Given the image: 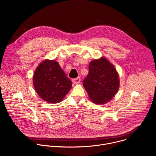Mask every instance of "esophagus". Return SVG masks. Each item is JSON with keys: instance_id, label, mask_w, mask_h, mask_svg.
<instances>
[{"instance_id": "1", "label": "esophagus", "mask_w": 156, "mask_h": 156, "mask_svg": "<svg viewBox=\"0 0 156 156\" xmlns=\"http://www.w3.org/2000/svg\"><path fill=\"white\" fill-rule=\"evenodd\" d=\"M80 81H81V78H80V77H78V78H74V79H72V82H73L74 84H78L79 83H80Z\"/></svg>"}]
</instances>
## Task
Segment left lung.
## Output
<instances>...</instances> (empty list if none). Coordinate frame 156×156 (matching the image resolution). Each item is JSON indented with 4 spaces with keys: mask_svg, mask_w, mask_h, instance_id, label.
I'll return each mask as SVG.
<instances>
[{
    "mask_svg": "<svg viewBox=\"0 0 156 156\" xmlns=\"http://www.w3.org/2000/svg\"><path fill=\"white\" fill-rule=\"evenodd\" d=\"M83 84L94 103L103 104L115 95L120 82L114 66L105 57H101L89 64V73Z\"/></svg>",
    "mask_w": 156,
    "mask_h": 156,
    "instance_id": "obj_1",
    "label": "left lung"
}]
</instances>
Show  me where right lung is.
I'll use <instances>...</instances> for the list:
<instances>
[{
	"instance_id": "add662e5",
	"label": "right lung",
	"mask_w": 156,
	"mask_h": 156,
	"mask_svg": "<svg viewBox=\"0 0 156 156\" xmlns=\"http://www.w3.org/2000/svg\"><path fill=\"white\" fill-rule=\"evenodd\" d=\"M72 84L58 63L54 60L43 61L34 73L35 90L43 100L50 103L61 102L70 90Z\"/></svg>"
}]
</instances>
